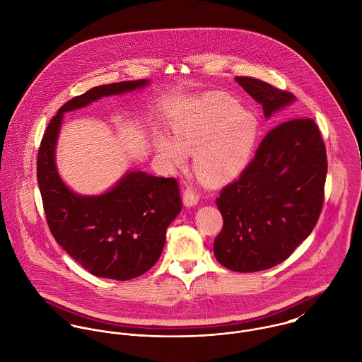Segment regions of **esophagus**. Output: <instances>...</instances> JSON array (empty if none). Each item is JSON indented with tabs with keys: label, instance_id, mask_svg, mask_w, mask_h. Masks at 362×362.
<instances>
[{
	"label": "esophagus",
	"instance_id": "obj_1",
	"mask_svg": "<svg viewBox=\"0 0 362 362\" xmlns=\"http://www.w3.org/2000/svg\"><path fill=\"white\" fill-rule=\"evenodd\" d=\"M199 192L192 188V187H187V189L184 191V195H182V199H184V205L185 206H195L198 202H199Z\"/></svg>",
	"mask_w": 362,
	"mask_h": 362
}]
</instances>
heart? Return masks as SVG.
<instances>
[{
    "label": "heart",
    "instance_id": "obj_1",
    "mask_svg": "<svg viewBox=\"0 0 362 362\" xmlns=\"http://www.w3.org/2000/svg\"><path fill=\"white\" fill-rule=\"evenodd\" d=\"M258 138L257 117L237 102L211 95L197 100L173 127V139L158 138L157 151L170 165L194 153L197 173L209 182L238 175L250 161Z\"/></svg>",
    "mask_w": 362,
    "mask_h": 362
}]
</instances>
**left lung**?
<instances>
[{
	"label": "left lung",
	"instance_id": "1",
	"mask_svg": "<svg viewBox=\"0 0 362 362\" xmlns=\"http://www.w3.org/2000/svg\"><path fill=\"white\" fill-rule=\"evenodd\" d=\"M269 118L296 96L251 76H237ZM326 146L312 118L296 117L272 128L216 205L223 228L214 257L224 267L251 273L288 258L317 223L325 199Z\"/></svg>",
	"mask_w": 362,
	"mask_h": 362
}]
</instances>
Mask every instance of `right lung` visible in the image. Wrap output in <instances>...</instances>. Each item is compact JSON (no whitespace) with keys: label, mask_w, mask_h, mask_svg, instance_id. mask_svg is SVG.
<instances>
[{"label":"right lung","mask_w":362,"mask_h":362,"mask_svg":"<svg viewBox=\"0 0 362 362\" xmlns=\"http://www.w3.org/2000/svg\"><path fill=\"white\" fill-rule=\"evenodd\" d=\"M146 85L145 79L110 83L71 99L52 117L39 148L37 182L52 237L98 277L125 281L155 264L164 248L167 227L182 209L178 182L129 171L103 195H78L58 175L57 136L65 111Z\"/></svg>","instance_id":"right-lung-1"}]
</instances>
